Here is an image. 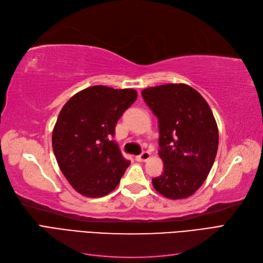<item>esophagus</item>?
I'll return each instance as SVG.
<instances>
[{"label": "esophagus", "mask_w": 263, "mask_h": 263, "mask_svg": "<svg viewBox=\"0 0 263 263\" xmlns=\"http://www.w3.org/2000/svg\"><path fill=\"white\" fill-rule=\"evenodd\" d=\"M149 158H150V154L147 153V151H145V153H142V154L136 156V160L139 161V162H145V161L148 160Z\"/></svg>", "instance_id": "1"}]
</instances>
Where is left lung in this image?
Here are the masks:
<instances>
[{"instance_id":"8db88e82","label":"left lung","mask_w":263,"mask_h":263,"mask_svg":"<svg viewBox=\"0 0 263 263\" xmlns=\"http://www.w3.org/2000/svg\"><path fill=\"white\" fill-rule=\"evenodd\" d=\"M159 121V156L164 169L153 179L159 193L181 200L201 187L218 149V128L208 102L184 83L141 91Z\"/></svg>"}]
</instances>
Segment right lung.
<instances>
[{
    "mask_svg": "<svg viewBox=\"0 0 263 263\" xmlns=\"http://www.w3.org/2000/svg\"><path fill=\"white\" fill-rule=\"evenodd\" d=\"M136 99L133 89L94 85L63 105L52 130V149L61 172L78 193L102 197L118 185L130 161L110 138L118 119Z\"/></svg>",
    "mask_w": 263,
    "mask_h": 263,
    "instance_id": "right-lung-1",
    "label": "right lung"
}]
</instances>
